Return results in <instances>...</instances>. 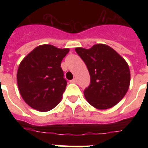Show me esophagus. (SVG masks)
<instances>
[{
  "instance_id": "1",
  "label": "esophagus",
  "mask_w": 148,
  "mask_h": 148,
  "mask_svg": "<svg viewBox=\"0 0 148 148\" xmlns=\"http://www.w3.org/2000/svg\"><path fill=\"white\" fill-rule=\"evenodd\" d=\"M70 82H71V83H74V84L77 83V79H76V78L72 79L71 81H70Z\"/></svg>"
}]
</instances>
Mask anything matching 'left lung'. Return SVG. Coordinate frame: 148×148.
Returning a JSON list of instances; mask_svg holds the SVG:
<instances>
[{
	"label": "left lung",
	"mask_w": 148,
	"mask_h": 148,
	"mask_svg": "<svg viewBox=\"0 0 148 148\" xmlns=\"http://www.w3.org/2000/svg\"><path fill=\"white\" fill-rule=\"evenodd\" d=\"M90 76L84 91L86 100L99 110H105L121 101L128 90L131 73L126 60L112 47L97 44L89 49L76 47Z\"/></svg>",
	"instance_id": "8db88e82"
}]
</instances>
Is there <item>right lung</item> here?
I'll return each instance as SVG.
<instances>
[{
	"instance_id": "right-lung-1",
	"label": "right lung",
	"mask_w": 148,
	"mask_h": 148,
	"mask_svg": "<svg viewBox=\"0 0 148 148\" xmlns=\"http://www.w3.org/2000/svg\"><path fill=\"white\" fill-rule=\"evenodd\" d=\"M69 51L42 45L20 63L17 73L18 90L31 108L45 112L60 103L67 86L60 64Z\"/></svg>"
}]
</instances>
